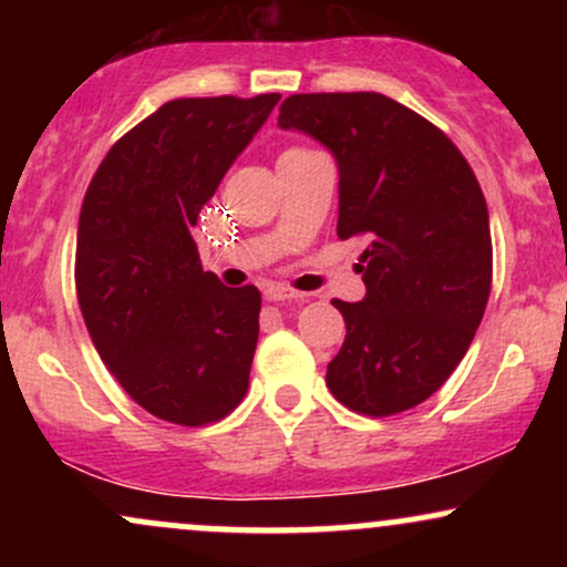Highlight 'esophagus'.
<instances>
[{
  "mask_svg": "<svg viewBox=\"0 0 567 567\" xmlns=\"http://www.w3.org/2000/svg\"><path fill=\"white\" fill-rule=\"evenodd\" d=\"M264 296L269 298V301H298V298H303V292L288 288V285H279V282H271L264 288Z\"/></svg>",
  "mask_w": 567,
  "mask_h": 567,
  "instance_id": "obj_1",
  "label": "esophagus"
}]
</instances>
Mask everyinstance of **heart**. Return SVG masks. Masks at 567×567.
Returning a JSON list of instances; mask_svg holds the SVG:
<instances>
[{"instance_id": "obj_1", "label": "heart", "mask_w": 567, "mask_h": 567, "mask_svg": "<svg viewBox=\"0 0 567 567\" xmlns=\"http://www.w3.org/2000/svg\"><path fill=\"white\" fill-rule=\"evenodd\" d=\"M288 152H303V148H288Z\"/></svg>"}]
</instances>
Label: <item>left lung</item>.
I'll return each instance as SVG.
<instances>
[{
    "label": "left lung",
    "mask_w": 567,
    "mask_h": 567,
    "mask_svg": "<svg viewBox=\"0 0 567 567\" xmlns=\"http://www.w3.org/2000/svg\"><path fill=\"white\" fill-rule=\"evenodd\" d=\"M277 125L320 141L338 165V237L365 234L360 303L328 389L365 415L429 400L483 322L493 277L487 205L455 143L381 93L290 95Z\"/></svg>",
    "instance_id": "obj_1"
}]
</instances>
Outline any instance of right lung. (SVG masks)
Instances as JSON below:
<instances>
[{
  "mask_svg": "<svg viewBox=\"0 0 567 567\" xmlns=\"http://www.w3.org/2000/svg\"><path fill=\"white\" fill-rule=\"evenodd\" d=\"M279 93L178 97L109 148L76 231V298L103 365L143 410L181 426L243 402L261 292L202 271L192 229Z\"/></svg>",
  "mask_w": 567,
  "mask_h": 567,
  "instance_id": "obj_1",
  "label": "right lung"
}]
</instances>
